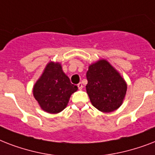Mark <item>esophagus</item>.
<instances>
[{
  "instance_id": "34e87169",
  "label": "esophagus",
  "mask_w": 155,
  "mask_h": 155,
  "mask_svg": "<svg viewBox=\"0 0 155 155\" xmlns=\"http://www.w3.org/2000/svg\"><path fill=\"white\" fill-rule=\"evenodd\" d=\"M77 86H78V88H79L80 90L83 89V87H84V86H83V84H82V83H81V82L79 83V84H77Z\"/></svg>"
}]
</instances>
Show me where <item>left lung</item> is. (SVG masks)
Returning a JSON list of instances; mask_svg holds the SVG:
<instances>
[{"label": "left lung", "instance_id": "obj_1", "mask_svg": "<svg viewBox=\"0 0 155 155\" xmlns=\"http://www.w3.org/2000/svg\"><path fill=\"white\" fill-rule=\"evenodd\" d=\"M86 76V90L95 108L110 113L121 105L127 85L108 62L102 59L90 65Z\"/></svg>", "mask_w": 155, "mask_h": 155}]
</instances>
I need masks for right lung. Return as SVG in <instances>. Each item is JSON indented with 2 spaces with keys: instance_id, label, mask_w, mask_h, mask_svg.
Wrapping results in <instances>:
<instances>
[{
  "instance_id": "right-lung-1",
  "label": "right lung",
  "mask_w": 155,
  "mask_h": 155,
  "mask_svg": "<svg viewBox=\"0 0 155 155\" xmlns=\"http://www.w3.org/2000/svg\"><path fill=\"white\" fill-rule=\"evenodd\" d=\"M77 89V86L72 84L64 74L60 64L51 62L34 86L33 93L43 110L58 113L66 108L71 95Z\"/></svg>"
}]
</instances>
